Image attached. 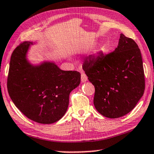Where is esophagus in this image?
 Here are the masks:
<instances>
[{
	"instance_id": "obj_1",
	"label": "esophagus",
	"mask_w": 154,
	"mask_h": 154,
	"mask_svg": "<svg viewBox=\"0 0 154 154\" xmlns=\"http://www.w3.org/2000/svg\"><path fill=\"white\" fill-rule=\"evenodd\" d=\"M81 80L82 82H85L87 81V76L85 73H82L81 75Z\"/></svg>"
}]
</instances>
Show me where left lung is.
Segmentation results:
<instances>
[{"label": "left lung", "instance_id": "left-lung-1", "mask_svg": "<svg viewBox=\"0 0 154 154\" xmlns=\"http://www.w3.org/2000/svg\"><path fill=\"white\" fill-rule=\"evenodd\" d=\"M95 87L94 104L97 111L108 118H118L130 112L145 89L142 58L132 38L120 34L114 51L87 57L82 65Z\"/></svg>", "mask_w": 154, "mask_h": 154}]
</instances>
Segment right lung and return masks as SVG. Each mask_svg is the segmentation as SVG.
<instances>
[{"label":"right lung","mask_w":154,"mask_h":154,"mask_svg":"<svg viewBox=\"0 0 154 154\" xmlns=\"http://www.w3.org/2000/svg\"><path fill=\"white\" fill-rule=\"evenodd\" d=\"M33 42H24L12 53L7 87L10 97L26 117L42 124H51L64 116L69 96L80 84L77 71H64L54 63L33 65L26 53Z\"/></svg>","instance_id":"obj_1"}]
</instances>
